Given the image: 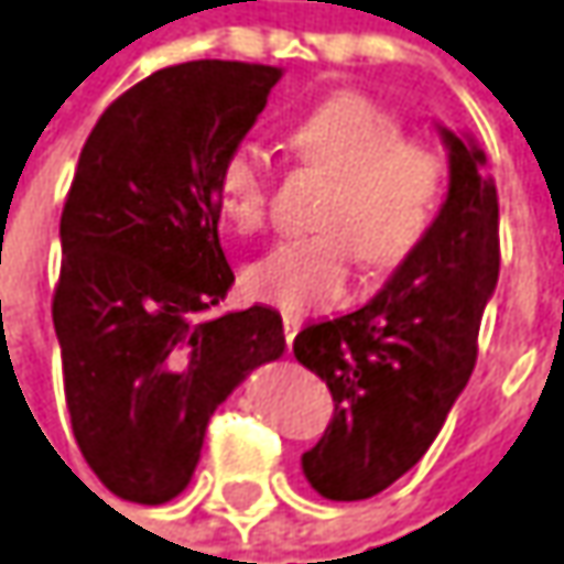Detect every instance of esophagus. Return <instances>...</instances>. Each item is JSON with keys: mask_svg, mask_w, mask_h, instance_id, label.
Here are the masks:
<instances>
[{"mask_svg": "<svg viewBox=\"0 0 564 564\" xmlns=\"http://www.w3.org/2000/svg\"><path fill=\"white\" fill-rule=\"evenodd\" d=\"M301 324H304V321H301L297 314H282V326H285V343H289V346L295 343V336H297V329H301Z\"/></svg>", "mask_w": 564, "mask_h": 564, "instance_id": "34e87169", "label": "esophagus"}]
</instances>
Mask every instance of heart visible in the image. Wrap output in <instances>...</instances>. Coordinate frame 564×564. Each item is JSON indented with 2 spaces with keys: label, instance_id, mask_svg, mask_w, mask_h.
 Instances as JSON below:
<instances>
[{
  "label": "heart",
  "instance_id": "obj_1",
  "mask_svg": "<svg viewBox=\"0 0 564 564\" xmlns=\"http://www.w3.org/2000/svg\"><path fill=\"white\" fill-rule=\"evenodd\" d=\"M304 167L333 181L321 235L289 238L247 269L250 295L282 311H314L346 295L358 257L393 269L435 221L444 161L429 142L406 139L403 120L368 95L343 91L317 104L295 129ZM269 164L257 145H238L218 167V206L231 228L253 235L269 215Z\"/></svg>",
  "mask_w": 564,
  "mask_h": 564
}]
</instances>
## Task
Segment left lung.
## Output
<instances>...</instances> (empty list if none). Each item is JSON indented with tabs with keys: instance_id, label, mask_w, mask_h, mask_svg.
Returning <instances> with one entry per match:
<instances>
[{
	"instance_id": "1",
	"label": "left lung",
	"mask_w": 564,
	"mask_h": 564,
	"mask_svg": "<svg viewBox=\"0 0 564 564\" xmlns=\"http://www.w3.org/2000/svg\"><path fill=\"white\" fill-rule=\"evenodd\" d=\"M447 199L429 235L365 307L304 326L295 358L333 393L324 437L301 457L329 501H361L422 460L476 365L498 282V193L482 149L441 129Z\"/></svg>"
}]
</instances>
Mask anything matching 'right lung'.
I'll return each instance as SVG.
<instances>
[{
  "label": "right lung",
  "instance_id": "obj_1",
  "mask_svg": "<svg viewBox=\"0 0 564 564\" xmlns=\"http://www.w3.org/2000/svg\"><path fill=\"white\" fill-rule=\"evenodd\" d=\"M279 78L221 59L158 69L100 113L78 155L53 326L78 451L117 498L184 492L212 412L285 352L272 307L203 321L235 282L218 167Z\"/></svg>",
  "mask_w": 564,
  "mask_h": 564
}]
</instances>
